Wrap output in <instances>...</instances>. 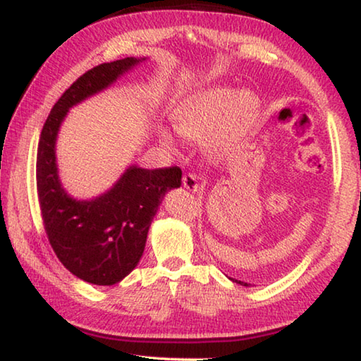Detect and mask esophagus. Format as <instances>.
I'll return each mask as SVG.
<instances>
[{
    "mask_svg": "<svg viewBox=\"0 0 361 361\" xmlns=\"http://www.w3.org/2000/svg\"><path fill=\"white\" fill-rule=\"evenodd\" d=\"M183 186H185L188 191H191V192H197L199 189H200V185H199V181H197V176L192 175V173L183 175Z\"/></svg>",
    "mask_w": 361,
    "mask_h": 361,
    "instance_id": "34e87169",
    "label": "esophagus"
}]
</instances>
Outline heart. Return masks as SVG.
<instances>
[{
  "label": "heart",
  "instance_id": "b5f03b06",
  "mask_svg": "<svg viewBox=\"0 0 361 361\" xmlns=\"http://www.w3.org/2000/svg\"><path fill=\"white\" fill-rule=\"evenodd\" d=\"M261 103L250 90L232 94L229 89L204 90L173 114V127L181 138L191 143L204 142V149L213 159L235 152L253 135L259 122ZM161 140L173 149V140L161 132Z\"/></svg>",
  "mask_w": 361,
  "mask_h": 361
}]
</instances>
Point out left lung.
<instances>
[{"label": "left lung", "mask_w": 361, "mask_h": 361, "mask_svg": "<svg viewBox=\"0 0 361 361\" xmlns=\"http://www.w3.org/2000/svg\"><path fill=\"white\" fill-rule=\"evenodd\" d=\"M231 280H234V279H231ZM234 282L240 283V285H243V286H250V283H247V282H240V280H234Z\"/></svg>", "instance_id": "1"}]
</instances>
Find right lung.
<instances>
[{
    "label": "right lung",
    "instance_id": "1",
    "mask_svg": "<svg viewBox=\"0 0 361 361\" xmlns=\"http://www.w3.org/2000/svg\"><path fill=\"white\" fill-rule=\"evenodd\" d=\"M143 60L127 57L85 71L54 105L39 137L36 186L47 239L60 262L87 283L114 285L129 276L142 258L164 195L181 186L178 167L130 166L106 192L78 200L59 178L56 142L70 108L105 90Z\"/></svg>",
    "mask_w": 361,
    "mask_h": 361
}]
</instances>
